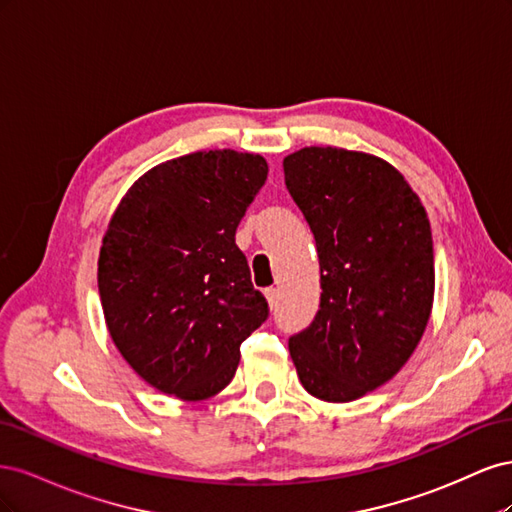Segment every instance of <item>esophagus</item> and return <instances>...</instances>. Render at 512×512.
Instances as JSON below:
<instances>
[{"label":"esophagus","mask_w":512,"mask_h":512,"mask_svg":"<svg viewBox=\"0 0 512 512\" xmlns=\"http://www.w3.org/2000/svg\"><path fill=\"white\" fill-rule=\"evenodd\" d=\"M265 297H267L269 307L273 309L277 305V290L275 288H265Z\"/></svg>","instance_id":"1"}]
</instances>
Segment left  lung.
Listing matches in <instances>:
<instances>
[{
    "instance_id": "1",
    "label": "left lung",
    "mask_w": 512,
    "mask_h": 512,
    "mask_svg": "<svg viewBox=\"0 0 512 512\" xmlns=\"http://www.w3.org/2000/svg\"><path fill=\"white\" fill-rule=\"evenodd\" d=\"M284 179L314 232L320 309L288 350L303 389L348 404L389 382L427 329L436 290L427 211L374 153L303 147Z\"/></svg>"
}]
</instances>
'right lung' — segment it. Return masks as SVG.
<instances>
[{
  "label": "right lung",
  "mask_w": 512,
  "mask_h": 512,
  "mask_svg": "<svg viewBox=\"0 0 512 512\" xmlns=\"http://www.w3.org/2000/svg\"><path fill=\"white\" fill-rule=\"evenodd\" d=\"M267 160L194 151L149 168L123 194L100 245L108 335L153 389L181 401L218 395L241 344L267 320L235 232Z\"/></svg>",
  "instance_id": "add662e5"
}]
</instances>
